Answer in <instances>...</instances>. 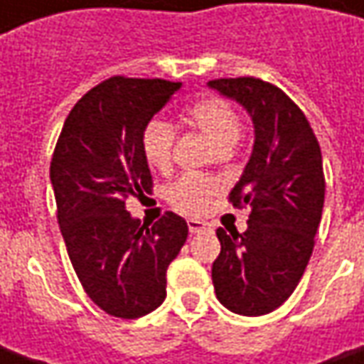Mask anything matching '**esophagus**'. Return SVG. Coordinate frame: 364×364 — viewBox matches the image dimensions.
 I'll return each mask as SVG.
<instances>
[{"label":"esophagus","mask_w":364,"mask_h":364,"mask_svg":"<svg viewBox=\"0 0 364 364\" xmlns=\"http://www.w3.org/2000/svg\"><path fill=\"white\" fill-rule=\"evenodd\" d=\"M208 229V225L204 223V220H200V218H188V231L192 232V235H196V232H203Z\"/></svg>","instance_id":"1"}]
</instances>
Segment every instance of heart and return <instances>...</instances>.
<instances>
[{"mask_svg":"<svg viewBox=\"0 0 364 364\" xmlns=\"http://www.w3.org/2000/svg\"><path fill=\"white\" fill-rule=\"evenodd\" d=\"M186 119L203 132L218 149H227L241 137V119L231 103L220 97H204L186 109ZM176 129L170 121L151 119L141 133V149L149 166L168 170L174 156ZM218 192V182L208 176H182L166 190V200L182 213H204Z\"/></svg>","mask_w":364,"mask_h":364,"instance_id":"1","label":"heart"}]
</instances>
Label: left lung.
Returning <instances> with one entry per match:
<instances>
[{
	"mask_svg": "<svg viewBox=\"0 0 364 364\" xmlns=\"http://www.w3.org/2000/svg\"><path fill=\"white\" fill-rule=\"evenodd\" d=\"M208 87L243 105L255 127L251 158L229 194L235 208H251L247 231H217L213 284L235 314H269L300 284L314 249L326 190L322 151L300 107L272 82L217 78Z\"/></svg>",
	"mask_w": 364,
	"mask_h": 364,
	"instance_id": "8db88e82",
	"label": "left lung"
}]
</instances>
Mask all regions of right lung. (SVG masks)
Listing matches in <instances>:
<instances>
[{
    "label": "right lung",
    "instance_id": "1",
    "mask_svg": "<svg viewBox=\"0 0 364 364\" xmlns=\"http://www.w3.org/2000/svg\"><path fill=\"white\" fill-rule=\"evenodd\" d=\"M182 82L111 77L92 87L64 121L50 161L58 225L87 296L115 318H141L166 298V272L188 225L166 213L141 225L129 196L151 192L141 133Z\"/></svg>",
    "mask_w": 364,
    "mask_h": 364
}]
</instances>
